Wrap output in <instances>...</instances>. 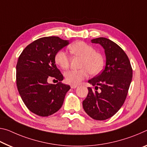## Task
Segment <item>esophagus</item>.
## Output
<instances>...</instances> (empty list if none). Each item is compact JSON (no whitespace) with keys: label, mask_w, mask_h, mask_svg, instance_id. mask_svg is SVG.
Segmentation results:
<instances>
[{"label":"esophagus","mask_w":147,"mask_h":147,"mask_svg":"<svg viewBox=\"0 0 147 147\" xmlns=\"http://www.w3.org/2000/svg\"><path fill=\"white\" fill-rule=\"evenodd\" d=\"M77 85H75V84H72V85H71V88H73V89H74V88H77Z\"/></svg>","instance_id":"esophagus-1"}]
</instances>
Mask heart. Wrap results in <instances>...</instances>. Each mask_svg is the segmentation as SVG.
Wrapping results in <instances>:
<instances>
[{
    "instance_id": "1",
    "label": "heart",
    "mask_w": 147,
    "mask_h": 147,
    "mask_svg": "<svg viewBox=\"0 0 147 147\" xmlns=\"http://www.w3.org/2000/svg\"><path fill=\"white\" fill-rule=\"evenodd\" d=\"M72 54L82 57L80 67L78 70H70L65 73L66 82L71 84H78L86 78L90 73L97 74L103 69L104 59L101 53L95 52V49L90 44L82 41H78L69 46ZM55 62L60 68H69L70 59L67 53L63 50H59L55 55Z\"/></svg>"
}]
</instances>
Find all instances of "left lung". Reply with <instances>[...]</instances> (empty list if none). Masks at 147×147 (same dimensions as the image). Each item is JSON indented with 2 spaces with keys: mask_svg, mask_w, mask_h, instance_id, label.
Listing matches in <instances>:
<instances>
[{
  "mask_svg": "<svg viewBox=\"0 0 147 147\" xmlns=\"http://www.w3.org/2000/svg\"><path fill=\"white\" fill-rule=\"evenodd\" d=\"M92 42L104 48L106 65L101 74L88 80L95 89L88 88L82 105L93 119L104 120L115 115L124 104L133 71L129 58L118 44L103 37L92 39Z\"/></svg>",
  "mask_w": 147,
  "mask_h": 147,
  "instance_id": "left-lung-1",
  "label": "left lung"
}]
</instances>
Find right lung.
<instances>
[{"mask_svg":"<svg viewBox=\"0 0 147 147\" xmlns=\"http://www.w3.org/2000/svg\"><path fill=\"white\" fill-rule=\"evenodd\" d=\"M69 44L58 36L42 37L29 44L21 53L16 65V84L23 103L40 116L56 113L63 103L70 86L61 82L63 76L57 68L55 55ZM60 81L49 84L50 78Z\"/></svg>","mask_w":147,"mask_h":147,"instance_id":"add662e5","label":"right lung"}]
</instances>
